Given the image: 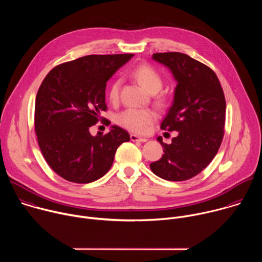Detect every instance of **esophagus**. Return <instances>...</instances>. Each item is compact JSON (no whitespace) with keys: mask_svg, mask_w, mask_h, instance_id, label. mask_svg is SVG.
<instances>
[{"mask_svg":"<svg viewBox=\"0 0 262 262\" xmlns=\"http://www.w3.org/2000/svg\"><path fill=\"white\" fill-rule=\"evenodd\" d=\"M130 140H132L133 142H146V141H147L146 138H142V137H139V136L134 135V134L130 135Z\"/></svg>","mask_w":262,"mask_h":262,"instance_id":"obj_1","label":"esophagus"}]
</instances>
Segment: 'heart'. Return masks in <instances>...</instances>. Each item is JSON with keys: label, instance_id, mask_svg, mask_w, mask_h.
Instances as JSON below:
<instances>
[{"label": "heart", "instance_id": "heart-1", "mask_svg": "<svg viewBox=\"0 0 262 262\" xmlns=\"http://www.w3.org/2000/svg\"><path fill=\"white\" fill-rule=\"evenodd\" d=\"M132 77L148 92L152 94L158 93L163 87V78L161 73L151 65L140 64L132 71ZM121 88V81L115 80L110 85L107 96L111 102H116L119 99V93ZM157 119L156 112L151 108H137L129 107L116 117V122L122 127L136 133L144 134L148 130L155 120Z\"/></svg>", "mask_w": 262, "mask_h": 262}]
</instances>
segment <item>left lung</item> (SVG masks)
Here are the masks:
<instances>
[{"instance_id":"1","label":"left lung","mask_w":262,"mask_h":262,"mask_svg":"<svg viewBox=\"0 0 262 262\" xmlns=\"http://www.w3.org/2000/svg\"><path fill=\"white\" fill-rule=\"evenodd\" d=\"M152 59L170 69L177 82L174 99L161 128L178 132L164 148L151 171L169 181H182L199 174L215 157L224 137L226 101L216 74L190 56L157 53Z\"/></svg>"}]
</instances>
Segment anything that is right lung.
Segmentation results:
<instances>
[{"instance_id":"obj_1","label":"right lung","mask_w":262,"mask_h":262,"mask_svg":"<svg viewBox=\"0 0 262 262\" xmlns=\"http://www.w3.org/2000/svg\"><path fill=\"white\" fill-rule=\"evenodd\" d=\"M133 54L89 55L53 68L35 100V133L49 166L62 178L89 183L113 165L117 148L130 137L123 128L93 137L89 128L106 111L105 87Z\"/></svg>"}]
</instances>
